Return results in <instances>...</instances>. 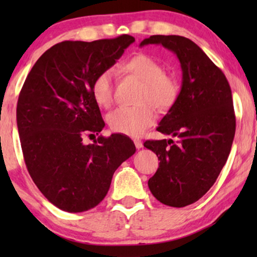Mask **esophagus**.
Here are the masks:
<instances>
[{
    "mask_svg": "<svg viewBox=\"0 0 257 257\" xmlns=\"http://www.w3.org/2000/svg\"><path fill=\"white\" fill-rule=\"evenodd\" d=\"M133 142H135V145H136V147H137V149H142V147H143V142H142V140H139V139H135V140H133Z\"/></svg>",
    "mask_w": 257,
    "mask_h": 257,
    "instance_id": "1",
    "label": "esophagus"
}]
</instances>
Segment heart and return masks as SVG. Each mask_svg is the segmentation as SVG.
Instances as JSON below:
<instances>
[{
	"instance_id": "heart-1",
	"label": "heart",
	"mask_w": 257,
	"mask_h": 257,
	"mask_svg": "<svg viewBox=\"0 0 257 257\" xmlns=\"http://www.w3.org/2000/svg\"><path fill=\"white\" fill-rule=\"evenodd\" d=\"M122 71L143 80L137 96V101L140 104L117 107L106 115V120L112 131L138 137L156 121L152 105L160 111L168 110L178 99L180 85L174 76L164 71L160 62L149 55L133 56L124 63ZM113 71L103 70L91 84V94L99 106L107 107L113 100Z\"/></svg>"
}]
</instances>
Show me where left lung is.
I'll return each instance as SVG.
<instances>
[{
  "label": "left lung",
  "mask_w": 257,
  "mask_h": 257,
  "mask_svg": "<svg viewBox=\"0 0 257 257\" xmlns=\"http://www.w3.org/2000/svg\"><path fill=\"white\" fill-rule=\"evenodd\" d=\"M147 44L173 51L182 70L178 99L157 127L175 140L144 143L160 160L149 187L164 205L185 207L209 191L230 153L236 128L231 90L221 69L188 38L153 35L140 47Z\"/></svg>",
  "instance_id": "left-lung-1"
}]
</instances>
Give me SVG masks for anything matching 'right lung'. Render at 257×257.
Instances as JSON below:
<instances>
[{
	"instance_id": "1",
	"label": "right lung",
	"mask_w": 257,
	"mask_h": 257,
	"mask_svg": "<svg viewBox=\"0 0 257 257\" xmlns=\"http://www.w3.org/2000/svg\"><path fill=\"white\" fill-rule=\"evenodd\" d=\"M135 42L130 35L93 42L64 41L48 49L31 69L17 101L16 119L28 172L59 209L85 212L107 194L114 171L133 156L127 136H83L104 128L91 84Z\"/></svg>"
}]
</instances>
